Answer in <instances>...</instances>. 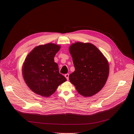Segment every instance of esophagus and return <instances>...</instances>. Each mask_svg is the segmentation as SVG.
<instances>
[{
    "label": "esophagus",
    "mask_w": 134,
    "mask_h": 134,
    "mask_svg": "<svg viewBox=\"0 0 134 134\" xmlns=\"http://www.w3.org/2000/svg\"><path fill=\"white\" fill-rule=\"evenodd\" d=\"M69 74L68 73V74H66L65 75V78H66V79L68 80H69Z\"/></svg>",
    "instance_id": "1"
}]
</instances>
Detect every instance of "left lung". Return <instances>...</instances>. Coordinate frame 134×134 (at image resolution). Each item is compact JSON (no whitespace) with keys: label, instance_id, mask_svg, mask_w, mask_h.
Returning <instances> with one entry per match:
<instances>
[{"label":"left lung","instance_id":"left-lung-1","mask_svg":"<svg viewBox=\"0 0 134 134\" xmlns=\"http://www.w3.org/2000/svg\"><path fill=\"white\" fill-rule=\"evenodd\" d=\"M75 71L69 75L70 82L80 94L91 97L99 92L109 74L106 58L94 44L78 42L69 47Z\"/></svg>","mask_w":134,"mask_h":134}]
</instances>
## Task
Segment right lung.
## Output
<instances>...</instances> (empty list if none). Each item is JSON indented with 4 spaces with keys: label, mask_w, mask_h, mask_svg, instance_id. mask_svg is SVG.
Listing matches in <instances>:
<instances>
[{
    "label": "right lung",
    "mask_w": 134,
    "mask_h": 134,
    "mask_svg": "<svg viewBox=\"0 0 134 134\" xmlns=\"http://www.w3.org/2000/svg\"><path fill=\"white\" fill-rule=\"evenodd\" d=\"M60 46L49 43L35 47L23 65L22 74L28 87L37 94L48 97L66 79L59 73L54 57Z\"/></svg>",
    "instance_id": "add662e5"
}]
</instances>
